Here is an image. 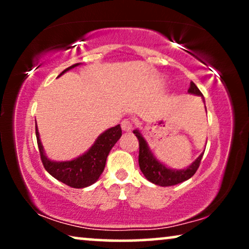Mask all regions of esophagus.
Here are the masks:
<instances>
[{"label": "esophagus", "instance_id": "1", "mask_svg": "<svg viewBox=\"0 0 249 249\" xmlns=\"http://www.w3.org/2000/svg\"><path fill=\"white\" fill-rule=\"evenodd\" d=\"M132 127H134V124H132V121L130 119H124V120H122L121 122V128L124 131H131Z\"/></svg>", "mask_w": 249, "mask_h": 249}]
</instances>
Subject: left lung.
<instances>
[{"label":"left lung","mask_w":249,"mask_h":249,"mask_svg":"<svg viewBox=\"0 0 249 249\" xmlns=\"http://www.w3.org/2000/svg\"><path fill=\"white\" fill-rule=\"evenodd\" d=\"M188 93L198 95V96L203 97L202 91H200L195 84L190 83V87L188 89ZM134 134L136 137L138 138L139 142V155H138V163L141 171L144 173L146 179L149 181L155 183V185L162 186V187H169V186H175L178 185L180 182L186 181L189 178L195 175L197 169L199 168L200 161H202L203 153L198 156V159L193 163L189 168L185 170H171L168 169L165 165H163L161 162H159L158 160L154 158V155L152 154V152L149 151L147 142L142 137L141 132L138 130H135Z\"/></svg>","instance_id":"obj_1"}]
</instances>
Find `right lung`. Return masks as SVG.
Segmentation results:
<instances>
[{"label":"right lung","mask_w":249,"mask_h":249,"mask_svg":"<svg viewBox=\"0 0 249 249\" xmlns=\"http://www.w3.org/2000/svg\"><path fill=\"white\" fill-rule=\"evenodd\" d=\"M78 64L79 63L67 68L59 74V77L66 71L77 67ZM121 127L120 124H118L104 131L96 139L89 151L85 153L84 155L72 160V161L53 162L44 154L43 146L39 141V134L36 127L37 145H38L40 160H42L44 168L54 178L66 183L67 186L72 187V188H85V187L93 185L94 182L97 181L105 168V162H107L108 153L121 137Z\"/></svg>","instance_id":"obj_1"}]
</instances>
